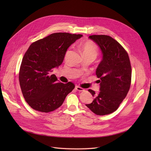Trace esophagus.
I'll use <instances>...</instances> for the list:
<instances>
[{"instance_id":"1","label":"esophagus","mask_w":151,"mask_h":151,"mask_svg":"<svg viewBox=\"0 0 151 151\" xmlns=\"http://www.w3.org/2000/svg\"><path fill=\"white\" fill-rule=\"evenodd\" d=\"M75 89H76V91H80V92H81V91H84V89L83 88H81V87H80V86H76L75 87Z\"/></svg>"}]
</instances>
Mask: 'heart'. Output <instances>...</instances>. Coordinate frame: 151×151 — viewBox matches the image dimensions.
<instances>
[{
    "instance_id": "b5f03b06",
    "label": "heart",
    "mask_w": 151,
    "mask_h": 151,
    "mask_svg": "<svg viewBox=\"0 0 151 151\" xmlns=\"http://www.w3.org/2000/svg\"><path fill=\"white\" fill-rule=\"evenodd\" d=\"M80 48L83 55H92L94 58L97 56L99 52L97 46L92 41H87L81 44Z\"/></svg>"
}]
</instances>
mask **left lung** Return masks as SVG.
Segmentation results:
<instances>
[{"label": "left lung", "instance_id": "8db88e82", "mask_svg": "<svg viewBox=\"0 0 151 151\" xmlns=\"http://www.w3.org/2000/svg\"><path fill=\"white\" fill-rule=\"evenodd\" d=\"M89 38L100 47L103 58L96 70L100 79V92L97 94L89 89L94 99L86 106L97 115H106L117 110L127 95L132 78L130 62L127 52L112 37L93 35Z\"/></svg>", "mask_w": 151, "mask_h": 151}]
</instances>
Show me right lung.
Masks as SVG:
<instances>
[{
  "mask_svg": "<svg viewBox=\"0 0 151 151\" xmlns=\"http://www.w3.org/2000/svg\"><path fill=\"white\" fill-rule=\"evenodd\" d=\"M83 35L54 33L32 43L22 58L19 81L24 98L34 109L49 113L59 108L75 88L59 82L52 70L62 64L69 46Z\"/></svg>",
  "mask_w": 151,
  "mask_h": 151,
  "instance_id": "1",
  "label": "right lung"
}]
</instances>
